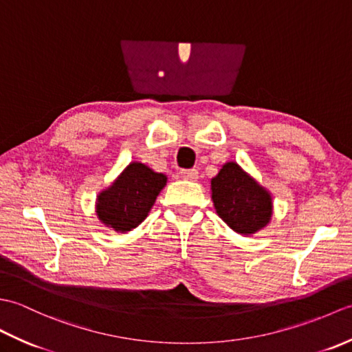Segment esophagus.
I'll use <instances>...</instances> for the list:
<instances>
[{"label":"esophagus","instance_id":"1","mask_svg":"<svg viewBox=\"0 0 352 352\" xmlns=\"http://www.w3.org/2000/svg\"><path fill=\"white\" fill-rule=\"evenodd\" d=\"M182 178L184 180H189V182H197L198 180V170L197 169H186L180 172Z\"/></svg>","mask_w":352,"mask_h":352}]
</instances>
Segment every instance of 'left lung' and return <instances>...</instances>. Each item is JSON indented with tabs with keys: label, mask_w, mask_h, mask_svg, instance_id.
<instances>
[{
	"label": "left lung",
	"mask_w": 352,
	"mask_h": 352,
	"mask_svg": "<svg viewBox=\"0 0 352 352\" xmlns=\"http://www.w3.org/2000/svg\"><path fill=\"white\" fill-rule=\"evenodd\" d=\"M210 192L216 213L239 234H256L272 219L271 192L236 162L222 164L212 178Z\"/></svg>",
	"instance_id": "8db88e82"
}]
</instances>
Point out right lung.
<instances>
[{"mask_svg": "<svg viewBox=\"0 0 352 352\" xmlns=\"http://www.w3.org/2000/svg\"><path fill=\"white\" fill-rule=\"evenodd\" d=\"M168 177L145 163L131 162L95 201V214L104 227L129 233L146 219Z\"/></svg>", "mask_w": 352, "mask_h": 352, "instance_id": "obj_1", "label": "right lung"}]
</instances>
